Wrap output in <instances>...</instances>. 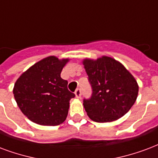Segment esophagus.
I'll use <instances>...</instances> for the list:
<instances>
[{
	"mask_svg": "<svg viewBox=\"0 0 158 158\" xmlns=\"http://www.w3.org/2000/svg\"><path fill=\"white\" fill-rule=\"evenodd\" d=\"M74 94H75L76 98H80L81 97V90H80V89H77L74 92Z\"/></svg>",
	"mask_w": 158,
	"mask_h": 158,
	"instance_id": "esophagus-1",
	"label": "esophagus"
}]
</instances>
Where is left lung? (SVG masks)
<instances>
[{"instance_id":"1","label":"left lung","mask_w":158,"mask_h":158,"mask_svg":"<svg viewBox=\"0 0 158 158\" xmlns=\"http://www.w3.org/2000/svg\"><path fill=\"white\" fill-rule=\"evenodd\" d=\"M83 64L92 87V96L84 100V107L92 121H116L132 107L139 86L123 64L108 56L85 58Z\"/></svg>"}]
</instances>
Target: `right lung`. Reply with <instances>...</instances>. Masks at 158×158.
<instances>
[{
    "label": "right lung",
    "instance_id": "obj_1",
    "mask_svg": "<svg viewBox=\"0 0 158 158\" xmlns=\"http://www.w3.org/2000/svg\"><path fill=\"white\" fill-rule=\"evenodd\" d=\"M69 58L49 56L22 73L15 83L14 98L30 121L42 126H58L67 118L69 100L75 96L61 78Z\"/></svg>",
    "mask_w": 158,
    "mask_h": 158
}]
</instances>
